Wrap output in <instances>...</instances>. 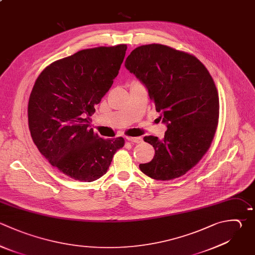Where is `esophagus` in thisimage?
<instances>
[{"label": "esophagus", "mask_w": 255, "mask_h": 255, "mask_svg": "<svg viewBox=\"0 0 255 255\" xmlns=\"http://www.w3.org/2000/svg\"><path fill=\"white\" fill-rule=\"evenodd\" d=\"M127 140L130 141V142H136V143H139L142 141V138L140 136H134V137H131V136H127L126 137Z\"/></svg>", "instance_id": "obj_1"}]
</instances>
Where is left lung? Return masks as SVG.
<instances>
[{
  "instance_id": "left-lung-1",
  "label": "left lung",
  "mask_w": 255,
  "mask_h": 255,
  "mask_svg": "<svg viewBox=\"0 0 255 255\" xmlns=\"http://www.w3.org/2000/svg\"><path fill=\"white\" fill-rule=\"evenodd\" d=\"M125 67L145 87L164 137L144 136L155 154L140 170L158 180L179 177L192 168L210 146L215 133L219 101L207 69L194 56L151 44L134 49Z\"/></svg>"
}]
</instances>
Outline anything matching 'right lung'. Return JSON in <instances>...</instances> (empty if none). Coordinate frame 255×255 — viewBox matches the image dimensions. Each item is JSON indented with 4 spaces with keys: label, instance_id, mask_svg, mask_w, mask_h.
Segmentation results:
<instances>
[{
    "label": "right lung",
    "instance_id": "obj_1",
    "mask_svg": "<svg viewBox=\"0 0 255 255\" xmlns=\"http://www.w3.org/2000/svg\"><path fill=\"white\" fill-rule=\"evenodd\" d=\"M127 45L80 51L56 61L38 77L28 118L40 152L66 175L94 181L109 169L123 137L104 139L90 128L95 107L111 89Z\"/></svg>",
    "mask_w": 255,
    "mask_h": 255
}]
</instances>
